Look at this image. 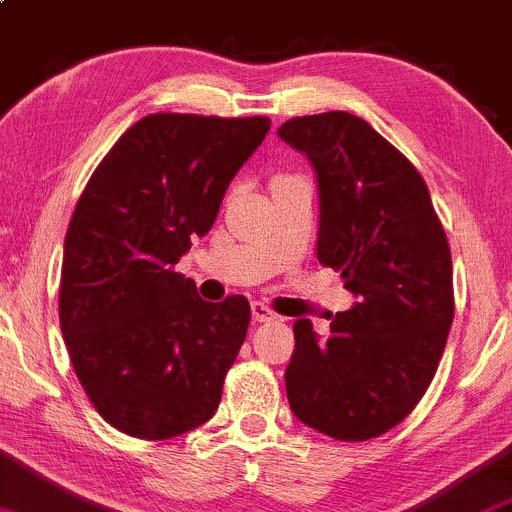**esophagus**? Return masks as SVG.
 Returning <instances> with one entry per match:
<instances>
[{"instance_id": "obj_1", "label": "esophagus", "mask_w": 512, "mask_h": 512, "mask_svg": "<svg viewBox=\"0 0 512 512\" xmlns=\"http://www.w3.org/2000/svg\"><path fill=\"white\" fill-rule=\"evenodd\" d=\"M251 320H254V324H263V322L278 320V315L271 310V307L261 305V302H254V305H251Z\"/></svg>"}]
</instances>
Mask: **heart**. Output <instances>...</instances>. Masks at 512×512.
<instances>
[{
  "label": "heart",
  "instance_id": "obj_1",
  "mask_svg": "<svg viewBox=\"0 0 512 512\" xmlns=\"http://www.w3.org/2000/svg\"><path fill=\"white\" fill-rule=\"evenodd\" d=\"M290 180H298V175H290V173H278L276 178L271 180V188H278V185L290 183Z\"/></svg>",
  "mask_w": 512,
  "mask_h": 512
}]
</instances>
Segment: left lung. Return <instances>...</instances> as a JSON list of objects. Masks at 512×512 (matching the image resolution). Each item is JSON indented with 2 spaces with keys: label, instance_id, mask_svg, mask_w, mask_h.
<instances>
[{
  "label": "left lung",
  "instance_id": "left-lung-1",
  "mask_svg": "<svg viewBox=\"0 0 512 512\" xmlns=\"http://www.w3.org/2000/svg\"><path fill=\"white\" fill-rule=\"evenodd\" d=\"M278 134L317 170V261L359 298L327 342L295 322L288 403L312 430L366 442L400 425L437 373L454 320L449 241L422 175L361 117L307 114Z\"/></svg>",
  "mask_w": 512,
  "mask_h": 512
}]
</instances>
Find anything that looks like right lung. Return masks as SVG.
Returning a JSON list of instances; mask_svg holds the SVG:
<instances>
[{
    "label": "right lung",
    "mask_w": 512,
    "mask_h": 512,
    "mask_svg": "<svg viewBox=\"0 0 512 512\" xmlns=\"http://www.w3.org/2000/svg\"><path fill=\"white\" fill-rule=\"evenodd\" d=\"M268 117L148 114L87 180L65 234L60 332L104 420L139 439L205 425L246 339L244 295L205 302L175 271L205 236Z\"/></svg>",
    "instance_id": "obj_1"
}]
</instances>
